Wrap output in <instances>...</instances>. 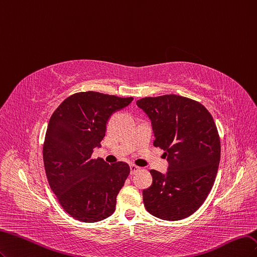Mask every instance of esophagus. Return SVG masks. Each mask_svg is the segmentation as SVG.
Here are the masks:
<instances>
[{
  "mask_svg": "<svg viewBox=\"0 0 257 257\" xmlns=\"http://www.w3.org/2000/svg\"><path fill=\"white\" fill-rule=\"evenodd\" d=\"M138 171H140V168L137 167V165H135V164L130 165V174H131V175H134V174H136Z\"/></svg>",
  "mask_w": 257,
  "mask_h": 257,
  "instance_id": "obj_1",
  "label": "esophagus"
}]
</instances>
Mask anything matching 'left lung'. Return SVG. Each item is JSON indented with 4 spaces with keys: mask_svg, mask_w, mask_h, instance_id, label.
I'll return each mask as SVG.
<instances>
[{
    "mask_svg": "<svg viewBox=\"0 0 257 257\" xmlns=\"http://www.w3.org/2000/svg\"><path fill=\"white\" fill-rule=\"evenodd\" d=\"M152 120L156 140L169 162L168 172L152 170V186L143 190L146 210L178 221L194 213L216 179L221 144L216 123L206 107L178 95L145 97L137 101Z\"/></svg>",
    "mask_w": 257,
    "mask_h": 257,
    "instance_id": "1",
    "label": "left lung"
}]
</instances>
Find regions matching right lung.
<instances>
[{
	"mask_svg": "<svg viewBox=\"0 0 257 257\" xmlns=\"http://www.w3.org/2000/svg\"><path fill=\"white\" fill-rule=\"evenodd\" d=\"M132 97L81 92L66 98L53 112L43 155L49 185L69 216L82 222L101 221L115 211L116 196L130 168L93 159L111 115L129 105Z\"/></svg>",
	"mask_w": 257,
	"mask_h": 257,
	"instance_id": "1",
	"label": "right lung"
}]
</instances>
